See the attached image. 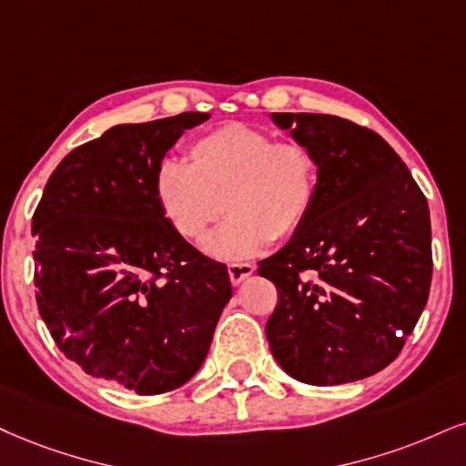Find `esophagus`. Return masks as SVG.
I'll return each mask as SVG.
<instances>
[{"instance_id": "1", "label": "esophagus", "mask_w": 466, "mask_h": 466, "mask_svg": "<svg viewBox=\"0 0 466 466\" xmlns=\"http://www.w3.org/2000/svg\"><path fill=\"white\" fill-rule=\"evenodd\" d=\"M252 272H255L252 263H228V279H231L233 285L244 283Z\"/></svg>"}]
</instances>
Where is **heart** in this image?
<instances>
[{
    "instance_id": "1",
    "label": "heart",
    "mask_w": 466,
    "mask_h": 466,
    "mask_svg": "<svg viewBox=\"0 0 466 466\" xmlns=\"http://www.w3.org/2000/svg\"><path fill=\"white\" fill-rule=\"evenodd\" d=\"M153 192L166 222L187 242L203 238L227 209L203 248L216 259L242 261L309 220L319 164L304 142H279L268 131L227 123L189 145L187 164L164 159Z\"/></svg>"
}]
</instances>
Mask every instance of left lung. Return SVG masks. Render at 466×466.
I'll use <instances>...</instances> for the list:
<instances>
[{
  "instance_id": "left-lung-1",
  "label": "left lung",
  "mask_w": 466,
  "mask_h": 466,
  "mask_svg": "<svg viewBox=\"0 0 466 466\" xmlns=\"http://www.w3.org/2000/svg\"><path fill=\"white\" fill-rule=\"evenodd\" d=\"M272 120L313 148L319 192L309 220L257 269L279 289L269 350L300 382L360 380L398 359L428 302V200L376 131L330 114Z\"/></svg>"
}]
</instances>
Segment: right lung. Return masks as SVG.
Segmentation results:
<instances>
[{"label":"right lung","mask_w":466,"mask_h":466,"mask_svg":"<svg viewBox=\"0 0 466 466\" xmlns=\"http://www.w3.org/2000/svg\"><path fill=\"white\" fill-rule=\"evenodd\" d=\"M209 114L116 125L73 148L34 211L40 318L66 359L137 395L187 382L231 298L227 266L172 231L155 170Z\"/></svg>","instance_id":"add662e5"}]
</instances>
